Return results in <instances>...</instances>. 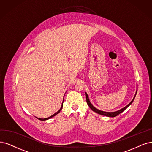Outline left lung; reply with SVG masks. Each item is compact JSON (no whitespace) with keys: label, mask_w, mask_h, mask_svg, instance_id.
<instances>
[{"label":"left lung","mask_w":152,"mask_h":152,"mask_svg":"<svg viewBox=\"0 0 152 152\" xmlns=\"http://www.w3.org/2000/svg\"><path fill=\"white\" fill-rule=\"evenodd\" d=\"M137 91H136V93H135V94H134V98H133V99L132 100V102L129 103L128 105H126L125 107H124V108H121V110H118V111H114V112H106V111H102V110H98V109H97V108H96L94 107V106H93V105L91 103V102H90V101H89V97H88V94L86 93V102H87V104H88V105L89 106V107L93 111H94V112H96V113H98V114H99V115H103V116H108V117H115V116H116L117 115H118L119 114H120L121 113H122V112L123 111H125L129 106H130L132 103H133V100H134V98H135V96H136V94H137Z\"/></svg>","instance_id":"left-lung-1"}]
</instances>
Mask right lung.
I'll return each mask as SVG.
<instances>
[{"instance_id":"obj_1","label":"right lung","mask_w":152,"mask_h":152,"mask_svg":"<svg viewBox=\"0 0 152 152\" xmlns=\"http://www.w3.org/2000/svg\"><path fill=\"white\" fill-rule=\"evenodd\" d=\"M63 102H64V100L63 101V103H62V105H61V108L59 109V111H58L57 112H56V113H55L54 114H53V115H51L50 116H49V117H48V118H37V119H39V120H41V121H45V120H49V119H50V118H53V116H56V115H58L59 112L61 111V110L63 109Z\"/></svg>"}]
</instances>
